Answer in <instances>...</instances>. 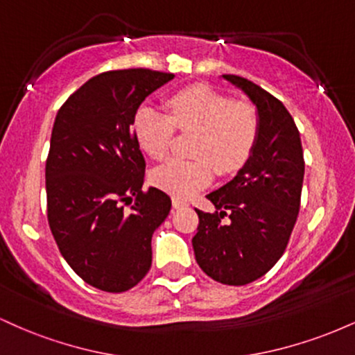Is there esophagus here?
I'll use <instances>...</instances> for the list:
<instances>
[{"label":"esophagus","instance_id":"1","mask_svg":"<svg viewBox=\"0 0 355 355\" xmlns=\"http://www.w3.org/2000/svg\"><path fill=\"white\" fill-rule=\"evenodd\" d=\"M172 203H173L175 209H180V207H187V205H189V202L183 200V198H178V197H173V198H172Z\"/></svg>","mask_w":355,"mask_h":355}]
</instances>
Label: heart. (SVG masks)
<instances>
[{
  "mask_svg": "<svg viewBox=\"0 0 355 355\" xmlns=\"http://www.w3.org/2000/svg\"><path fill=\"white\" fill-rule=\"evenodd\" d=\"M170 116L153 108H140L135 116V137L148 157L160 160L170 152L175 130L195 133L193 160L172 158L150 173L157 189L187 198L214 177L239 172L254 153L260 118L254 105L234 101L209 87H190L166 101Z\"/></svg>",
  "mask_w": 355,
  "mask_h": 355,
  "instance_id": "b5f03b06",
  "label": "heart"
}]
</instances>
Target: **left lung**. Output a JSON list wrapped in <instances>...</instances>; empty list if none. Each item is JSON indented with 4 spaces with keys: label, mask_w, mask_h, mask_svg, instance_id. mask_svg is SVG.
<instances>
[{
    "label": "left lung",
    "mask_w": 355,
    "mask_h": 355,
    "mask_svg": "<svg viewBox=\"0 0 355 355\" xmlns=\"http://www.w3.org/2000/svg\"><path fill=\"white\" fill-rule=\"evenodd\" d=\"M223 78L254 101L260 132L237 177L207 195L217 210L195 209L198 227L191 243L207 275L245 285L266 275L287 248L300 210L305 162L300 133L282 101L242 76Z\"/></svg>",
    "instance_id": "left-lung-1"
}]
</instances>
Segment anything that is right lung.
Listing matches in <instances>:
<instances>
[{
    "mask_svg": "<svg viewBox=\"0 0 355 355\" xmlns=\"http://www.w3.org/2000/svg\"><path fill=\"white\" fill-rule=\"evenodd\" d=\"M172 73L130 68L89 78L61 105L46 158V211L61 255L85 282L130 291L152 267V235L172 209L141 190L135 115Z\"/></svg>",
    "mask_w": 355,
    "mask_h": 355,
    "instance_id": "right-lung-1",
    "label": "right lung"
}]
</instances>
